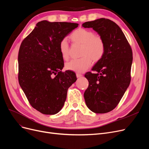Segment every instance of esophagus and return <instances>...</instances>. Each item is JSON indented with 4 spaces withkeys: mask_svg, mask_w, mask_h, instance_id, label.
<instances>
[{
    "mask_svg": "<svg viewBox=\"0 0 149 149\" xmlns=\"http://www.w3.org/2000/svg\"><path fill=\"white\" fill-rule=\"evenodd\" d=\"M76 76H77V78H80V77H82L83 75H81V74H76Z\"/></svg>",
    "mask_w": 149,
    "mask_h": 149,
    "instance_id": "obj_1",
    "label": "esophagus"
}]
</instances>
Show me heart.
Segmentation results:
<instances>
[{"label": "heart", "mask_w": 149, "mask_h": 149, "mask_svg": "<svg viewBox=\"0 0 149 149\" xmlns=\"http://www.w3.org/2000/svg\"><path fill=\"white\" fill-rule=\"evenodd\" d=\"M73 42L82 44L81 58L70 61L66 64V69L75 72L81 73L90 68L92 60L94 62L100 61L105 54V45L102 38L95 35L91 30L79 28L74 30L70 35ZM59 50L64 60L69 58V45L66 38H63L60 42Z\"/></svg>", "instance_id": "obj_1"}]
</instances>
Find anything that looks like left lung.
<instances>
[{
	"label": "left lung",
	"mask_w": 149,
	"mask_h": 149,
	"mask_svg": "<svg viewBox=\"0 0 149 149\" xmlns=\"http://www.w3.org/2000/svg\"><path fill=\"white\" fill-rule=\"evenodd\" d=\"M84 28H93L105 45L102 58L85 77L89 81L84 93L88 108L95 113H106L118 105L131 81L133 53L125 35L113 21L105 18L86 22Z\"/></svg>",
	"instance_id": "left-lung-1"
}]
</instances>
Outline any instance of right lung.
Masks as SVG:
<instances>
[{
	"mask_svg": "<svg viewBox=\"0 0 149 149\" xmlns=\"http://www.w3.org/2000/svg\"><path fill=\"white\" fill-rule=\"evenodd\" d=\"M78 25L42 21L21 44L18 54L19 85L31 107L44 114H55L61 110L68 88L77 80L73 71L61 72L64 60L59 44Z\"/></svg>",
	"mask_w": 149,
	"mask_h": 149,
	"instance_id": "1",
	"label": "right lung"
}]
</instances>
